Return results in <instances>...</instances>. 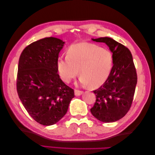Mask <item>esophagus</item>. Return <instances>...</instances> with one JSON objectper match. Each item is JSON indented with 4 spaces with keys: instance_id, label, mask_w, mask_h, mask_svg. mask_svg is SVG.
Masks as SVG:
<instances>
[{
    "instance_id": "34e87169",
    "label": "esophagus",
    "mask_w": 155,
    "mask_h": 155,
    "mask_svg": "<svg viewBox=\"0 0 155 155\" xmlns=\"http://www.w3.org/2000/svg\"><path fill=\"white\" fill-rule=\"evenodd\" d=\"M82 93H83L82 91H79V90H77V89L75 90V96H80V95H82Z\"/></svg>"
}]
</instances>
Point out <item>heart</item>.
<instances>
[{
    "instance_id": "b5f03b06",
    "label": "heart",
    "mask_w": 155,
    "mask_h": 155,
    "mask_svg": "<svg viewBox=\"0 0 155 155\" xmlns=\"http://www.w3.org/2000/svg\"><path fill=\"white\" fill-rule=\"evenodd\" d=\"M113 54L108 49L89 42L71 45L68 55L58 58L60 78L68 83L80 73V82L92 88L101 87L108 80L113 68Z\"/></svg>"
}]
</instances>
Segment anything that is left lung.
Returning a JSON list of instances; mask_svg holds the SVG:
<instances>
[{
    "label": "left lung",
    "instance_id": "left-lung-1",
    "mask_svg": "<svg viewBox=\"0 0 155 155\" xmlns=\"http://www.w3.org/2000/svg\"><path fill=\"white\" fill-rule=\"evenodd\" d=\"M92 40L108 45L113 53V66L108 80L93 91L96 101L91 112L102 122H114L125 116L131 107L137 82L136 68L130 50L121 43L108 37Z\"/></svg>",
    "mask_w": 155,
    "mask_h": 155
}]
</instances>
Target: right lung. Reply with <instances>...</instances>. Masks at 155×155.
I'll list each match as a JSON object with an SVG mask.
<instances>
[{
  "label": "right lung",
  "instance_id": "right-lung-1",
  "mask_svg": "<svg viewBox=\"0 0 155 155\" xmlns=\"http://www.w3.org/2000/svg\"><path fill=\"white\" fill-rule=\"evenodd\" d=\"M64 42L45 38L28 45L20 55L16 87L29 115L42 125L56 124L67 113L74 91L58 73L59 53Z\"/></svg>",
  "mask_w": 155,
  "mask_h": 155
}]
</instances>
